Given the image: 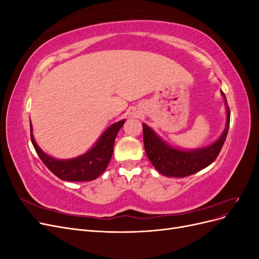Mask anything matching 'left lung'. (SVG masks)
Listing matches in <instances>:
<instances>
[{
  "mask_svg": "<svg viewBox=\"0 0 259 259\" xmlns=\"http://www.w3.org/2000/svg\"><path fill=\"white\" fill-rule=\"evenodd\" d=\"M221 93L226 105V126L221 137L206 147L193 150L171 147L164 142L151 127L143 123L145 151L159 173L166 177H186L205 168L215 161L224 146L230 123L229 107L224 92L221 91Z\"/></svg>",
  "mask_w": 259,
  "mask_h": 259,
  "instance_id": "obj_1",
  "label": "left lung"
}]
</instances>
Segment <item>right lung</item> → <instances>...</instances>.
Wrapping results in <instances>:
<instances>
[{"label":"right lung","mask_w":259,"mask_h":259,"mask_svg":"<svg viewBox=\"0 0 259 259\" xmlns=\"http://www.w3.org/2000/svg\"><path fill=\"white\" fill-rule=\"evenodd\" d=\"M124 123L125 120H121L110 125L88 152L72 159L59 160L46 154L36 145L33 137L32 125L30 122L31 142L37 155L54 175L67 182H89V180L96 179L106 170L112 158L116 134Z\"/></svg>","instance_id":"obj_1"}]
</instances>
